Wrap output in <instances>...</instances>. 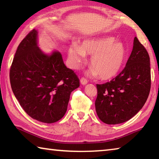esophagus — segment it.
<instances>
[{"label": "esophagus", "mask_w": 159, "mask_h": 159, "mask_svg": "<svg viewBox=\"0 0 159 159\" xmlns=\"http://www.w3.org/2000/svg\"><path fill=\"white\" fill-rule=\"evenodd\" d=\"M80 83H81L82 85H85V84H87V83H88V80L84 77L80 78Z\"/></svg>", "instance_id": "34e87169"}]
</instances>
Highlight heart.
I'll list each match as a JSON object with an SVG mask.
<instances>
[{"label":"heart","mask_w":159,"mask_h":159,"mask_svg":"<svg viewBox=\"0 0 159 159\" xmlns=\"http://www.w3.org/2000/svg\"><path fill=\"white\" fill-rule=\"evenodd\" d=\"M85 55H91V73L108 80L116 76L122 69L127 50L122 43L116 42L112 36L85 40L80 46L74 44L69 48V56L74 68H78L85 60Z\"/></svg>","instance_id":"1"}]
</instances>
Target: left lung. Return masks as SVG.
Returning a JSON list of instances; mask_svg holds the SVG:
<instances>
[{
    "instance_id": "left-lung-1",
    "label": "left lung",
    "mask_w": 159,
    "mask_h": 159,
    "mask_svg": "<svg viewBox=\"0 0 159 159\" xmlns=\"http://www.w3.org/2000/svg\"><path fill=\"white\" fill-rule=\"evenodd\" d=\"M97 114L107 124L127 121L140 110L151 89L150 59L138 38L123 71L109 82L97 84Z\"/></svg>"
}]
</instances>
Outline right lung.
<instances>
[{
    "instance_id": "add662e5",
    "label": "right lung",
    "mask_w": 159,
    "mask_h": 159,
    "mask_svg": "<svg viewBox=\"0 0 159 159\" xmlns=\"http://www.w3.org/2000/svg\"><path fill=\"white\" fill-rule=\"evenodd\" d=\"M37 34L33 29L19 45L10 66V85L29 116L52 123L65 114L71 93L79 87L80 80L60 52L47 55L38 48Z\"/></svg>"
}]
</instances>
